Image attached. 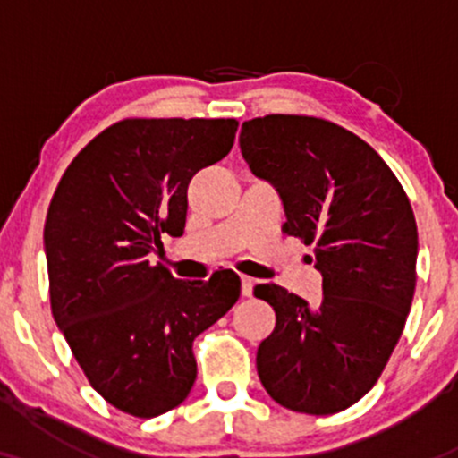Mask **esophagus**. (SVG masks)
I'll return each instance as SVG.
<instances>
[{"instance_id": "1", "label": "esophagus", "mask_w": 458, "mask_h": 458, "mask_svg": "<svg viewBox=\"0 0 458 458\" xmlns=\"http://www.w3.org/2000/svg\"><path fill=\"white\" fill-rule=\"evenodd\" d=\"M241 293H243V297H251V293H254V280L250 276H241Z\"/></svg>"}]
</instances>
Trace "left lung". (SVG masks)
Returning a JSON list of instances; mask_svg holds the SVG:
<instances>
[{
	"label": "left lung",
	"instance_id": "left-lung-1",
	"mask_svg": "<svg viewBox=\"0 0 458 458\" xmlns=\"http://www.w3.org/2000/svg\"><path fill=\"white\" fill-rule=\"evenodd\" d=\"M250 170L280 193L282 233L312 247L323 276L317 308L277 284L254 295L276 310L259 346L260 383L276 403L329 415L370 392L411 310L418 225L407 193L375 148L329 120L269 114L239 135Z\"/></svg>",
	"mask_w": 458,
	"mask_h": 458
}]
</instances>
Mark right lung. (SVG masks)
Masks as SVG:
<instances>
[{
  "label": "right lung",
  "mask_w": 458,
  "mask_h": 458,
  "mask_svg": "<svg viewBox=\"0 0 458 458\" xmlns=\"http://www.w3.org/2000/svg\"><path fill=\"white\" fill-rule=\"evenodd\" d=\"M234 118H127L66 167L45 222L51 312L90 386L135 418L187 398L193 340L234 306L241 280H176L148 256L181 236L193 174L234 144Z\"/></svg>",
  "instance_id": "add662e5"
}]
</instances>
